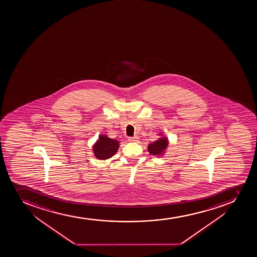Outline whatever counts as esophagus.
Masks as SVG:
<instances>
[{
	"mask_svg": "<svg viewBox=\"0 0 257 257\" xmlns=\"http://www.w3.org/2000/svg\"><path fill=\"white\" fill-rule=\"evenodd\" d=\"M138 139H139V138H138V137H134V138H128V141L131 142V143H137Z\"/></svg>",
	"mask_w": 257,
	"mask_h": 257,
	"instance_id": "esophagus-1",
	"label": "esophagus"
}]
</instances>
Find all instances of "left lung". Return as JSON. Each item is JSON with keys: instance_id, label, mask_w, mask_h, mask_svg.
Here are the masks:
<instances>
[{"instance_id": "obj_1", "label": "left lung", "mask_w": 257, "mask_h": 257, "mask_svg": "<svg viewBox=\"0 0 257 257\" xmlns=\"http://www.w3.org/2000/svg\"><path fill=\"white\" fill-rule=\"evenodd\" d=\"M168 138L163 137L148 145V152L153 156H162L168 148Z\"/></svg>"}]
</instances>
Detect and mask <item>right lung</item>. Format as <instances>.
I'll return each instance as SVG.
<instances>
[{"instance_id":"1","label":"right lung","mask_w":257,"mask_h":257,"mask_svg":"<svg viewBox=\"0 0 257 257\" xmlns=\"http://www.w3.org/2000/svg\"><path fill=\"white\" fill-rule=\"evenodd\" d=\"M119 148V142L113 140L105 135H99V140L93 146L95 158L99 160H105L112 158Z\"/></svg>"}]
</instances>
